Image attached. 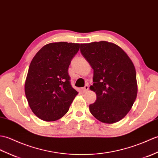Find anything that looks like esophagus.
I'll return each mask as SVG.
<instances>
[{"label":"esophagus","mask_w":158,"mask_h":158,"mask_svg":"<svg viewBox=\"0 0 158 158\" xmlns=\"http://www.w3.org/2000/svg\"><path fill=\"white\" fill-rule=\"evenodd\" d=\"M88 90H89V86L88 85H86L85 87H83V88L82 89V90L83 93H86Z\"/></svg>","instance_id":"esophagus-1"}]
</instances>
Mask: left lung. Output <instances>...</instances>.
<instances>
[{
    "mask_svg": "<svg viewBox=\"0 0 158 158\" xmlns=\"http://www.w3.org/2000/svg\"><path fill=\"white\" fill-rule=\"evenodd\" d=\"M80 52L93 69L96 101L90 113L104 123L113 124L126 116L137 95L135 66L120 47L106 41L80 44Z\"/></svg>",
    "mask_w": 158,
    "mask_h": 158,
    "instance_id": "left-lung-1",
    "label": "left lung"
}]
</instances>
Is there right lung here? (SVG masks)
Wrapping results in <instances>:
<instances>
[{"label": "right lung", "mask_w": 158, "mask_h": 158, "mask_svg": "<svg viewBox=\"0 0 158 158\" xmlns=\"http://www.w3.org/2000/svg\"><path fill=\"white\" fill-rule=\"evenodd\" d=\"M80 44L59 42L46 44L31 60L25 93L33 113L44 121L62 118L78 92L70 83L68 68Z\"/></svg>", "instance_id": "add662e5"}]
</instances>
